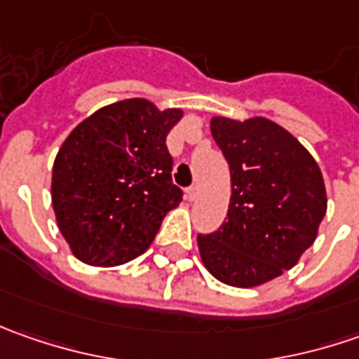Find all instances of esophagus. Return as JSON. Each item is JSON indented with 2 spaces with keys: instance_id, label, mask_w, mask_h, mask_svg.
I'll return each mask as SVG.
<instances>
[{
  "instance_id": "34e87169",
  "label": "esophagus",
  "mask_w": 359,
  "mask_h": 359,
  "mask_svg": "<svg viewBox=\"0 0 359 359\" xmlns=\"http://www.w3.org/2000/svg\"><path fill=\"white\" fill-rule=\"evenodd\" d=\"M186 198L189 201H194L196 198H198V186H189L186 189Z\"/></svg>"
}]
</instances>
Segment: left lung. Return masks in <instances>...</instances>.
<instances>
[{"mask_svg":"<svg viewBox=\"0 0 359 359\" xmlns=\"http://www.w3.org/2000/svg\"><path fill=\"white\" fill-rule=\"evenodd\" d=\"M229 165L228 217L198 236L205 268L236 287L266 283L294 268L310 248L327 208L322 172L310 151L266 118L212 119Z\"/></svg>","mask_w":359,"mask_h":359,"instance_id":"8db88e82","label":"left lung"}]
</instances>
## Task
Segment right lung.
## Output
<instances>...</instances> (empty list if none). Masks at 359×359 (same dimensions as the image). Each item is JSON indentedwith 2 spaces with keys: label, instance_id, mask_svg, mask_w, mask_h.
Returning <instances> with one entry per match:
<instances>
[{
  "label": "right lung",
  "instance_id": "obj_1",
  "mask_svg": "<svg viewBox=\"0 0 359 359\" xmlns=\"http://www.w3.org/2000/svg\"><path fill=\"white\" fill-rule=\"evenodd\" d=\"M182 116L135 97L97 109L67 135L53 163L51 201L81 262L119 266L142 255L182 201L165 145Z\"/></svg>",
  "mask_w": 359,
  "mask_h": 359
}]
</instances>
